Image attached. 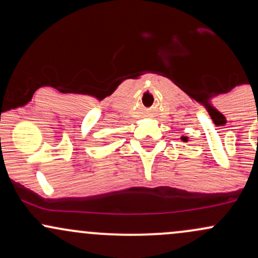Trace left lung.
Listing matches in <instances>:
<instances>
[{
	"instance_id": "1",
	"label": "left lung",
	"mask_w": 258,
	"mask_h": 258,
	"mask_svg": "<svg viewBox=\"0 0 258 258\" xmlns=\"http://www.w3.org/2000/svg\"><path fill=\"white\" fill-rule=\"evenodd\" d=\"M180 139H182L183 142H188V137H182Z\"/></svg>"
}]
</instances>
